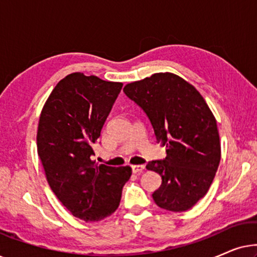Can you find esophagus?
I'll list each match as a JSON object with an SVG mask.
<instances>
[{
  "label": "esophagus",
  "mask_w": 257,
  "mask_h": 257,
  "mask_svg": "<svg viewBox=\"0 0 257 257\" xmlns=\"http://www.w3.org/2000/svg\"><path fill=\"white\" fill-rule=\"evenodd\" d=\"M131 168L133 173H142L145 166H144V165H132Z\"/></svg>",
  "instance_id": "34e87169"
}]
</instances>
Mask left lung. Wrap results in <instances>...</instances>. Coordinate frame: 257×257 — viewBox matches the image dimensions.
I'll list each match as a JSON object with an SVG mask.
<instances>
[{
    "label": "left lung",
    "instance_id": "1",
    "mask_svg": "<svg viewBox=\"0 0 257 257\" xmlns=\"http://www.w3.org/2000/svg\"><path fill=\"white\" fill-rule=\"evenodd\" d=\"M124 92L149 118L166 158L146 168L161 177L153 193L160 208L184 212L203 198L221 159L220 137L212 111L196 89L173 73L160 72L130 83Z\"/></svg>",
    "mask_w": 257,
    "mask_h": 257
}]
</instances>
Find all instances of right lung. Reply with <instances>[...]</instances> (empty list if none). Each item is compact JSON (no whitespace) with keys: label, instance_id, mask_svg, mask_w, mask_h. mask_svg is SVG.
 <instances>
[{"label":"right lung","instance_id":"right-lung-1","mask_svg":"<svg viewBox=\"0 0 257 257\" xmlns=\"http://www.w3.org/2000/svg\"><path fill=\"white\" fill-rule=\"evenodd\" d=\"M121 87V83L71 73L52 90L38 122L37 152L49 186L63 206L85 222L113 214L131 177L128 166L91 160Z\"/></svg>","mask_w":257,"mask_h":257}]
</instances>
